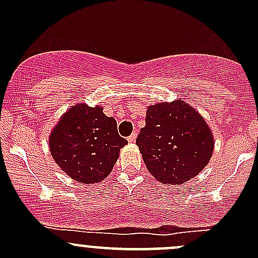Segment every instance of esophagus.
I'll return each instance as SVG.
<instances>
[{"instance_id": "esophagus-1", "label": "esophagus", "mask_w": 258, "mask_h": 258, "mask_svg": "<svg viewBox=\"0 0 258 258\" xmlns=\"http://www.w3.org/2000/svg\"><path fill=\"white\" fill-rule=\"evenodd\" d=\"M136 139H137V132H136V131H135V132H134V134H132V135H131V136H130V137H128V139H127V140H128V142H131V144H134V142H135V141H136Z\"/></svg>"}]
</instances>
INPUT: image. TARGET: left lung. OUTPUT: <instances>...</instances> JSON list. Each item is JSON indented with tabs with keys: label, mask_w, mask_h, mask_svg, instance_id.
Instances as JSON below:
<instances>
[{
	"label": "left lung",
	"mask_w": 258,
	"mask_h": 258,
	"mask_svg": "<svg viewBox=\"0 0 258 258\" xmlns=\"http://www.w3.org/2000/svg\"><path fill=\"white\" fill-rule=\"evenodd\" d=\"M136 144L148 172L175 186L206 167L215 146L204 117L181 100L150 106Z\"/></svg>",
	"instance_id": "1"
}]
</instances>
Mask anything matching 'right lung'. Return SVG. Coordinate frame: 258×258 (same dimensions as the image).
<instances>
[{
  "label": "right lung",
  "instance_id": "add662e5",
  "mask_svg": "<svg viewBox=\"0 0 258 258\" xmlns=\"http://www.w3.org/2000/svg\"><path fill=\"white\" fill-rule=\"evenodd\" d=\"M113 117L101 106H72L52 130L48 139L54 162L75 181L97 183L112 171L119 150L127 145Z\"/></svg>",
  "mask_w": 258,
  "mask_h": 258
}]
</instances>
